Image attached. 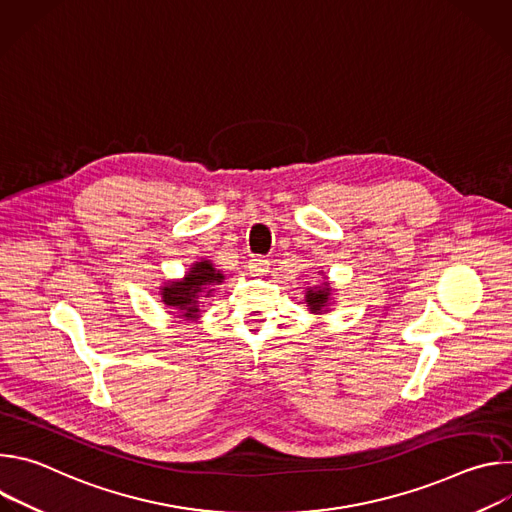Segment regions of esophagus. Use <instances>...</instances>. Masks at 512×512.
<instances>
[{
  "label": "esophagus",
  "instance_id": "esophagus-1",
  "mask_svg": "<svg viewBox=\"0 0 512 512\" xmlns=\"http://www.w3.org/2000/svg\"><path fill=\"white\" fill-rule=\"evenodd\" d=\"M269 259L267 257H263V255H253L251 259H249V263H247V267H249V271L253 273V275H265L267 271H269Z\"/></svg>",
  "mask_w": 512,
  "mask_h": 512
}]
</instances>
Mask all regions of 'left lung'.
I'll return each instance as SVG.
<instances>
[{
	"label": "left lung",
	"mask_w": 512,
	"mask_h": 512,
	"mask_svg": "<svg viewBox=\"0 0 512 512\" xmlns=\"http://www.w3.org/2000/svg\"><path fill=\"white\" fill-rule=\"evenodd\" d=\"M328 294H330L328 287H324V289H310V294L306 296L308 298L306 302H308L310 310L312 312H320L326 306V302H328Z\"/></svg>",
	"instance_id": "1"
}]
</instances>
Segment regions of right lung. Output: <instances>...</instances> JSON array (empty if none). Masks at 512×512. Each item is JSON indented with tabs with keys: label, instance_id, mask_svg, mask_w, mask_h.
Masks as SVG:
<instances>
[{
	"label": "right lung",
	"instance_id": "obj_1",
	"mask_svg": "<svg viewBox=\"0 0 512 512\" xmlns=\"http://www.w3.org/2000/svg\"><path fill=\"white\" fill-rule=\"evenodd\" d=\"M223 279V273H216V269L208 261H200L188 271L184 281H172V285L164 287V302L178 310H184V316L192 318L198 314V298L206 285H214ZM212 289H208L210 294Z\"/></svg>",
	"mask_w": 512,
	"mask_h": 512
}]
</instances>
